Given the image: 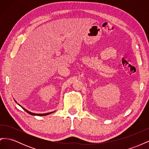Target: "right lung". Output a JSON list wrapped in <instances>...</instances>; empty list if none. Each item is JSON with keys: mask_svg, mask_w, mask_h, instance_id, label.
I'll use <instances>...</instances> for the list:
<instances>
[{"mask_svg": "<svg viewBox=\"0 0 149 149\" xmlns=\"http://www.w3.org/2000/svg\"><path fill=\"white\" fill-rule=\"evenodd\" d=\"M22 107V106H21ZM22 107V109H23L24 110H25L26 112H27V113H29V114H31V115H33V116H46V115H48V114H52V112H48V113H46V114H35V113H33V112H30V111H27V110H26L25 108H24L23 107Z\"/></svg>", "mask_w": 149, "mask_h": 149, "instance_id": "obj_1", "label": "right lung"}]
</instances>
